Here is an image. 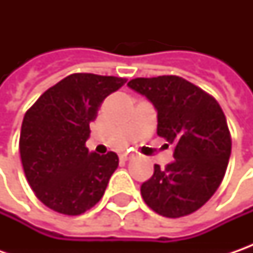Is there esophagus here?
<instances>
[{"label": "esophagus", "mask_w": 253, "mask_h": 253, "mask_svg": "<svg viewBox=\"0 0 253 253\" xmlns=\"http://www.w3.org/2000/svg\"><path fill=\"white\" fill-rule=\"evenodd\" d=\"M132 158H133V156H132V155H129V153H124V155H121V156H120V159L124 162L129 161V159H132Z\"/></svg>", "instance_id": "obj_1"}]
</instances>
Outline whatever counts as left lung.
<instances>
[{"instance_id": "left-lung-1", "label": "left lung", "mask_w": 253, "mask_h": 253, "mask_svg": "<svg viewBox=\"0 0 253 253\" xmlns=\"http://www.w3.org/2000/svg\"><path fill=\"white\" fill-rule=\"evenodd\" d=\"M158 111V135L174 145L165 169L155 165L142 183L143 201L168 218L203 207L224 179L231 156V133L214 97L179 76L138 77L128 83Z\"/></svg>"}]
</instances>
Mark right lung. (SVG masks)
Wrapping results in <instances>:
<instances>
[{
    "label": "right lung",
    "mask_w": 253,
    "mask_h": 253,
    "mask_svg": "<svg viewBox=\"0 0 253 253\" xmlns=\"http://www.w3.org/2000/svg\"><path fill=\"white\" fill-rule=\"evenodd\" d=\"M126 79L74 73L50 87L26 111L19 153L25 176L46 207L80 215L94 207L118 168L114 152H88L90 122Z\"/></svg>",
    "instance_id": "right-lung-1"
}]
</instances>
